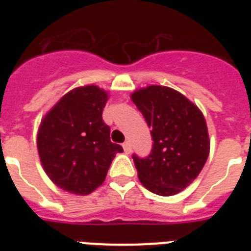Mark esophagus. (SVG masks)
Here are the masks:
<instances>
[{"label":"esophagus","instance_id":"34e87169","mask_svg":"<svg viewBox=\"0 0 251 251\" xmlns=\"http://www.w3.org/2000/svg\"><path fill=\"white\" fill-rule=\"evenodd\" d=\"M122 147H124V151H125L126 153H130L131 152V145H130V142L126 141L124 145H122Z\"/></svg>","mask_w":251,"mask_h":251}]
</instances>
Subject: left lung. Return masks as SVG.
Segmentation results:
<instances>
[{
  "label": "left lung",
  "instance_id": "1",
  "mask_svg": "<svg viewBox=\"0 0 251 251\" xmlns=\"http://www.w3.org/2000/svg\"><path fill=\"white\" fill-rule=\"evenodd\" d=\"M130 98L152 129L151 153L146 159L133 156L138 178L157 195L178 194L198 177L210 153L204 116L171 87L151 84L135 90Z\"/></svg>",
  "mask_w": 251,
  "mask_h": 251
}]
</instances>
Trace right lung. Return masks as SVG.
<instances>
[{"label": "right lung", "instance_id": "right-lung-1", "mask_svg": "<svg viewBox=\"0 0 251 251\" xmlns=\"http://www.w3.org/2000/svg\"><path fill=\"white\" fill-rule=\"evenodd\" d=\"M108 92L95 84L65 94L45 113L37 131V152L50 181L62 190L88 195L106 177L116 153L102 121Z\"/></svg>", "mask_w": 251, "mask_h": 251}]
</instances>
